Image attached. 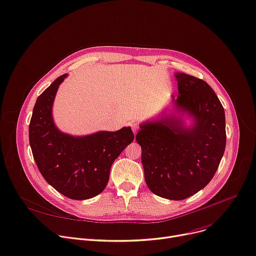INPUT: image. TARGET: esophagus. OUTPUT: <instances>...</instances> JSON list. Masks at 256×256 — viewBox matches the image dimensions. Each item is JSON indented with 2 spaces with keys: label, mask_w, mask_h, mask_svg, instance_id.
Segmentation results:
<instances>
[{
  "label": "esophagus",
  "mask_w": 256,
  "mask_h": 256,
  "mask_svg": "<svg viewBox=\"0 0 256 256\" xmlns=\"http://www.w3.org/2000/svg\"><path fill=\"white\" fill-rule=\"evenodd\" d=\"M130 128H132L134 134H137V132L139 130V124H136V122H132V124H130Z\"/></svg>",
  "instance_id": "obj_1"
}]
</instances>
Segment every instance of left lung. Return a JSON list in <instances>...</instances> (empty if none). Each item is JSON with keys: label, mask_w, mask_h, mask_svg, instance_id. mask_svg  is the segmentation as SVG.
Instances as JSON below:
<instances>
[{"label": "left lung", "mask_w": 256, "mask_h": 256, "mask_svg": "<svg viewBox=\"0 0 256 256\" xmlns=\"http://www.w3.org/2000/svg\"><path fill=\"white\" fill-rule=\"evenodd\" d=\"M175 77L178 96H172V107L142 122L136 140L142 148L148 188L180 200L212 180L224 156L226 134L224 109L210 85L184 73Z\"/></svg>", "instance_id": "8db88e82"}]
</instances>
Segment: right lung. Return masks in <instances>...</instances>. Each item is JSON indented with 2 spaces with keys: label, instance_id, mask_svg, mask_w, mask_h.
<instances>
[{
  "label": "right lung",
  "instance_id": "1",
  "mask_svg": "<svg viewBox=\"0 0 256 256\" xmlns=\"http://www.w3.org/2000/svg\"><path fill=\"white\" fill-rule=\"evenodd\" d=\"M64 74L37 98L28 126L32 156L44 179L64 196L88 200L100 194L109 181L114 160L132 142L130 126L72 136L58 128L52 107Z\"/></svg>",
  "mask_w": 256,
  "mask_h": 256
}]
</instances>
